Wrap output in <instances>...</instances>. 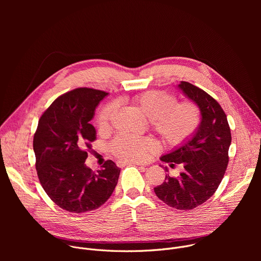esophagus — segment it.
<instances>
[{"mask_svg":"<svg viewBox=\"0 0 261 261\" xmlns=\"http://www.w3.org/2000/svg\"><path fill=\"white\" fill-rule=\"evenodd\" d=\"M117 164H118V166H120V167H123V166H125V165H127V164H135V165H139V166L144 167L143 165L138 164V163H136V162H128V161H118Z\"/></svg>","mask_w":261,"mask_h":261,"instance_id":"esophagus-1","label":"esophagus"}]
</instances>
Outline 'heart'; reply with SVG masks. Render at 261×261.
I'll list each match as a JSON object with an SVG mask.
<instances>
[{"mask_svg": "<svg viewBox=\"0 0 261 261\" xmlns=\"http://www.w3.org/2000/svg\"><path fill=\"white\" fill-rule=\"evenodd\" d=\"M135 106L150 121L151 128L161 138L162 142L176 146L185 143L196 132L200 124V111L196 104L176 100L163 92L151 91L136 96ZM114 105L104 106L98 114L97 124L100 130L108 127ZM155 142L146 138L118 136L111 143V151L121 159L143 161L155 150Z\"/></svg>", "mask_w": 261, "mask_h": 261, "instance_id": "b5f03b06", "label": "heart"}]
</instances>
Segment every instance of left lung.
Listing matches in <instances>:
<instances>
[{
  "label": "left lung",
  "instance_id": "1",
  "mask_svg": "<svg viewBox=\"0 0 261 261\" xmlns=\"http://www.w3.org/2000/svg\"><path fill=\"white\" fill-rule=\"evenodd\" d=\"M177 88L199 108L200 124L190 139L160 157L170 167L181 164L184 169L177 177L166 174L154 191L167 205L187 211L205 202L218 189L228 164L231 133L224 110L213 97L187 82Z\"/></svg>",
  "mask_w": 261,
  "mask_h": 261
}]
</instances>
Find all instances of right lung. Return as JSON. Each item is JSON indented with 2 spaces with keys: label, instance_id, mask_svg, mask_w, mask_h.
I'll return each instance as SVG.
<instances>
[{
  "label": "right lung",
  "instance_id": "add662e5",
  "mask_svg": "<svg viewBox=\"0 0 261 261\" xmlns=\"http://www.w3.org/2000/svg\"><path fill=\"white\" fill-rule=\"evenodd\" d=\"M108 93L80 88L58 99L44 111L34 135L36 170L49 198L71 213L101 206L113 194L121 168L107 160L94 172L86 165L96 139L91 120Z\"/></svg>",
  "mask_w": 261,
  "mask_h": 261
}]
</instances>
